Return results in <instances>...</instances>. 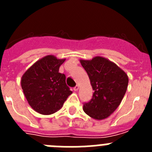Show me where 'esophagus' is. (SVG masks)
I'll return each instance as SVG.
<instances>
[{
  "mask_svg": "<svg viewBox=\"0 0 152 152\" xmlns=\"http://www.w3.org/2000/svg\"><path fill=\"white\" fill-rule=\"evenodd\" d=\"M78 89H79V86L78 85H76L75 88H74V91H78Z\"/></svg>",
  "mask_w": 152,
  "mask_h": 152,
  "instance_id": "1",
  "label": "esophagus"
}]
</instances>
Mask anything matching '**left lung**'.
Here are the masks:
<instances>
[{
  "instance_id": "left-lung-1",
  "label": "left lung",
  "mask_w": 152,
  "mask_h": 152,
  "mask_svg": "<svg viewBox=\"0 0 152 152\" xmlns=\"http://www.w3.org/2000/svg\"><path fill=\"white\" fill-rule=\"evenodd\" d=\"M80 62L89 77L92 99L84 104V113L93 119L109 117L119 107L127 90L128 75L113 61L101 56Z\"/></svg>"
}]
</instances>
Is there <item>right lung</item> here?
<instances>
[{
  "mask_svg": "<svg viewBox=\"0 0 152 152\" xmlns=\"http://www.w3.org/2000/svg\"><path fill=\"white\" fill-rule=\"evenodd\" d=\"M64 61L65 58L49 55L36 61L23 75V91L36 112L42 115L57 112L72 94L65 83V75L58 72Z\"/></svg>",
  "mask_w": 152,
  "mask_h": 152,
  "instance_id": "right-lung-1",
  "label": "right lung"
}]
</instances>
